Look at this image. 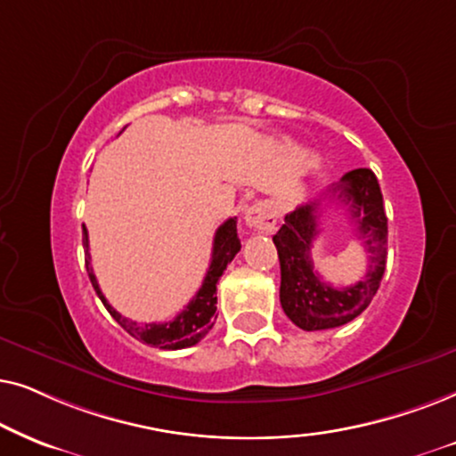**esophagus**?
Wrapping results in <instances>:
<instances>
[{
  "label": "esophagus",
  "instance_id": "obj_1",
  "mask_svg": "<svg viewBox=\"0 0 456 456\" xmlns=\"http://www.w3.org/2000/svg\"><path fill=\"white\" fill-rule=\"evenodd\" d=\"M244 221L250 229H256V232L271 233L277 224V212L273 208L271 202H256L248 206L244 212Z\"/></svg>",
  "mask_w": 456,
  "mask_h": 456
}]
</instances>
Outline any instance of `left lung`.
Here are the masks:
<instances>
[{"label":"left lung","instance_id":"left-lung-1","mask_svg":"<svg viewBox=\"0 0 456 456\" xmlns=\"http://www.w3.org/2000/svg\"><path fill=\"white\" fill-rule=\"evenodd\" d=\"M325 196H333L342 204H348L361 244L369 252V269L362 281L348 288H333L325 283L314 271L311 260L313 241L319 235V204H302L285 215L281 229L273 235L281 265L279 300L291 323L305 331L333 330L359 317L378 294L386 271L387 218L373 171L354 168L346 173Z\"/></svg>","mask_w":456,"mask_h":456}]
</instances>
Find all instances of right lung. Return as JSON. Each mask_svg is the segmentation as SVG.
I'll return each mask as SVG.
<instances>
[{
	"label": "right lung",
	"mask_w": 456,
	"mask_h": 456,
	"mask_svg": "<svg viewBox=\"0 0 456 456\" xmlns=\"http://www.w3.org/2000/svg\"><path fill=\"white\" fill-rule=\"evenodd\" d=\"M83 244H85V266H87L91 285H94L95 294L100 296V300L104 302L108 313L117 319V323L129 333V336L137 338L139 342L154 346L160 350H179V348H190V346L198 344L206 333L212 330L216 319V283L221 279L223 271L227 269V265L232 263L235 254L240 252L241 241L238 238V218H227L215 233V244H212V258L210 266L206 271V277L202 281V288L198 289V294L193 296L190 305L181 311L177 317L168 323H143L139 325L135 321L126 319L120 314L117 308L108 305V300L102 294L97 279L91 269V256H89V240H87V229L83 227Z\"/></svg>",
	"instance_id": "right-lung-1"
}]
</instances>
